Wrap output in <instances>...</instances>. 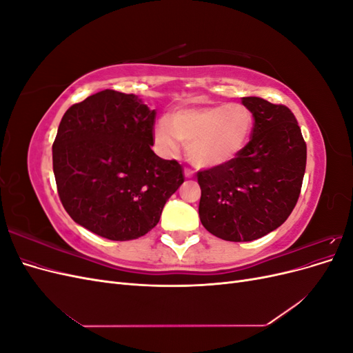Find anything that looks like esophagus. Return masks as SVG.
<instances>
[{"label": "esophagus", "mask_w": 353, "mask_h": 353, "mask_svg": "<svg viewBox=\"0 0 353 353\" xmlns=\"http://www.w3.org/2000/svg\"><path fill=\"white\" fill-rule=\"evenodd\" d=\"M184 176H185V178H193V176H194V172H193V170H191V169L185 168V169H184Z\"/></svg>", "instance_id": "34e87169"}]
</instances>
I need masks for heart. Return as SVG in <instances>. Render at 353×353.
I'll return each instance as SVG.
<instances>
[{"mask_svg": "<svg viewBox=\"0 0 353 353\" xmlns=\"http://www.w3.org/2000/svg\"><path fill=\"white\" fill-rule=\"evenodd\" d=\"M168 120L153 126L157 150L172 156L183 141L188 162L201 169L232 162L249 144L254 125L253 113L240 103L181 108Z\"/></svg>", "mask_w": 353, "mask_h": 353, "instance_id": "b5f03b06", "label": "heart"}]
</instances>
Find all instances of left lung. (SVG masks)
<instances>
[{
	"label": "left lung",
	"mask_w": 353,
	"mask_h": 353,
	"mask_svg": "<svg viewBox=\"0 0 353 353\" xmlns=\"http://www.w3.org/2000/svg\"><path fill=\"white\" fill-rule=\"evenodd\" d=\"M254 117L252 140L232 162L200 170L199 216L210 234L252 241L290 216L306 168V144L292 110L243 97Z\"/></svg>",
	"instance_id": "1"
}]
</instances>
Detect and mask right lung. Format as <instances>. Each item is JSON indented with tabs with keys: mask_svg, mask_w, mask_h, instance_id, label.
<instances>
[{
	"mask_svg": "<svg viewBox=\"0 0 353 353\" xmlns=\"http://www.w3.org/2000/svg\"><path fill=\"white\" fill-rule=\"evenodd\" d=\"M154 119L141 99L113 90L68 109L52 144V170L74 222L116 241L157 225L184 175L176 160L152 150Z\"/></svg>",
	"mask_w": 353,
	"mask_h": 353,
	"instance_id": "add662e5",
	"label": "right lung"
}]
</instances>
